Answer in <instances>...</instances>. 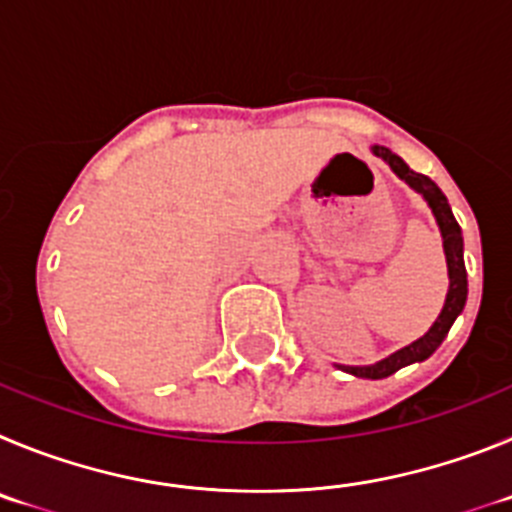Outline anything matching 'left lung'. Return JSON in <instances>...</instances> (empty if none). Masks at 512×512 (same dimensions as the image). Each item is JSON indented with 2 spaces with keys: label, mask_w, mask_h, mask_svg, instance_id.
I'll list each match as a JSON object with an SVG mask.
<instances>
[{
  "label": "left lung",
  "mask_w": 512,
  "mask_h": 512,
  "mask_svg": "<svg viewBox=\"0 0 512 512\" xmlns=\"http://www.w3.org/2000/svg\"><path fill=\"white\" fill-rule=\"evenodd\" d=\"M372 153L377 158H382L390 168L395 170V176L403 178L405 183L411 188H416L418 193H423V199L428 201L431 211H434L436 222H439L441 237H444V252H446V265H449V293H446V303L441 308L439 319L434 321V326L428 329L426 336H421L418 342L408 344L400 352L390 354L388 359H382L377 365L370 367H344L349 375L354 377H367V380H382V377L393 375L398 372L400 367L413 365V362H423L426 357L436 352L441 342H444V336L449 334L451 324L457 319L459 313H462L464 303H467V267H464V239H462V229H459L457 219L451 214V206L446 201V196L441 193V188L436 186L434 181L423 173H416L411 170L403 160L398 158L395 153H390L388 147L375 145L372 147Z\"/></svg>",
  "instance_id": "1"
}]
</instances>
